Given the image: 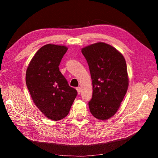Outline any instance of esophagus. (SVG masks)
<instances>
[{
    "mask_svg": "<svg viewBox=\"0 0 158 158\" xmlns=\"http://www.w3.org/2000/svg\"><path fill=\"white\" fill-rule=\"evenodd\" d=\"M76 90H77L78 94H80L81 92V88L80 87H78V88H76Z\"/></svg>",
    "mask_w": 158,
    "mask_h": 158,
    "instance_id": "34e87169",
    "label": "esophagus"
}]
</instances>
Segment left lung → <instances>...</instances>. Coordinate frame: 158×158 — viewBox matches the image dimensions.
<instances>
[{
    "instance_id": "1",
    "label": "left lung",
    "mask_w": 158,
    "mask_h": 158,
    "mask_svg": "<svg viewBox=\"0 0 158 158\" xmlns=\"http://www.w3.org/2000/svg\"><path fill=\"white\" fill-rule=\"evenodd\" d=\"M82 52L92 80V98L88 103L92 115L105 121L116 113L128 87L125 58L113 47L99 42L85 47Z\"/></svg>"
}]
</instances>
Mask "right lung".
<instances>
[{
    "instance_id": "add662e5",
    "label": "right lung",
    "mask_w": 158,
    "mask_h": 158,
    "mask_svg": "<svg viewBox=\"0 0 158 158\" xmlns=\"http://www.w3.org/2000/svg\"><path fill=\"white\" fill-rule=\"evenodd\" d=\"M68 48L47 44L37 51L27 66L26 82L33 103L52 121L69 114L77 95L61 74L59 66Z\"/></svg>"
}]
</instances>
